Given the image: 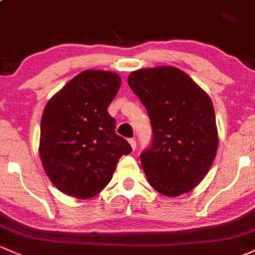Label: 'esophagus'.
<instances>
[{
    "mask_svg": "<svg viewBox=\"0 0 255 255\" xmlns=\"http://www.w3.org/2000/svg\"><path fill=\"white\" fill-rule=\"evenodd\" d=\"M128 143H130V146H131V148H132V150L136 149V141H135V139L130 138V139H128Z\"/></svg>",
    "mask_w": 255,
    "mask_h": 255,
    "instance_id": "esophagus-1",
    "label": "esophagus"
}]
</instances>
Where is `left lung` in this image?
I'll list each match as a JSON object with an SVG mask.
<instances>
[{"label":"left lung","mask_w":255,"mask_h":255,"mask_svg":"<svg viewBox=\"0 0 255 255\" xmlns=\"http://www.w3.org/2000/svg\"><path fill=\"white\" fill-rule=\"evenodd\" d=\"M128 83L152 124V144L139 157L149 185L168 197L190 192L204 179L218 150L212 100L175 67L135 70Z\"/></svg>","instance_id":"1"}]
</instances>
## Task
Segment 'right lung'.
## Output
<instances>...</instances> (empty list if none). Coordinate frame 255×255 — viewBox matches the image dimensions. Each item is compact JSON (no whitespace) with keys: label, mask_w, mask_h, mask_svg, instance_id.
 <instances>
[{"label":"right lung","mask_w":255,"mask_h":255,"mask_svg":"<svg viewBox=\"0 0 255 255\" xmlns=\"http://www.w3.org/2000/svg\"><path fill=\"white\" fill-rule=\"evenodd\" d=\"M120 84L117 73L85 70L43 109L41 163L52 183L67 196L95 197L112 180L120 157L131 152L107 111Z\"/></svg>","instance_id":"right-lung-1"}]
</instances>
